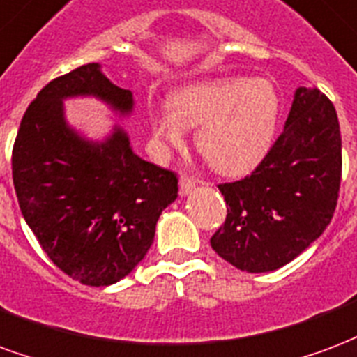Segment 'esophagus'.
<instances>
[{"label":"esophagus","mask_w":357,"mask_h":357,"mask_svg":"<svg viewBox=\"0 0 357 357\" xmlns=\"http://www.w3.org/2000/svg\"><path fill=\"white\" fill-rule=\"evenodd\" d=\"M197 185H199V179H195L192 176L183 174V176L179 178V195H189Z\"/></svg>","instance_id":"34e87169"}]
</instances>
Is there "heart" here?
Here are the masks:
<instances>
[{
    "label": "heart",
    "instance_id": "1",
    "mask_svg": "<svg viewBox=\"0 0 357 357\" xmlns=\"http://www.w3.org/2000/svg\"><path fill=\"white\" fill-rule=\"evenodd\" d=\"M278 121V94L265 79L215 77L181 86L172 105L153 112V128L179 147L185 126H199L195 142L208 165L221 174L250 170L266 151Z\"/></svg>",
    "mask_w": 357,
    "mask_h": 357
}]
</instances>
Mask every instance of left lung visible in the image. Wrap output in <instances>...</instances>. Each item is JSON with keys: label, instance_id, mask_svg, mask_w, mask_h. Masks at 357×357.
Listing matches in <instances>:
<instances>
[{"label": "left lung", "instance_id": "obj_1", "mask_svg": "<svg viewBox=\"0 0 357 357\" xmlns=\"http://www.w3.org/2000/svg\"><path fill=\"white\" fill-rule=\"evenodd\" d=\"M340 145L331 100L297 89L286 126L257 168L218 185L227 218L210 242L219 257L245 273H268L305 252L337 208Z\"/></svg>", "mask_w": 357, "mask_h": 357}]
</instances>
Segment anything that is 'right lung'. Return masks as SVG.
<instances>
[{"label":"right lung","instance_id":"1","mask_svg":"<svg viewBox=\"0 0 357 357\" xmlns=\"http://www.w3.org/2000/svg\"><path fill=\"white\" fill-rule=\"evenodd\" d=\"M96 96L121 115L132 92L100 64L52 79L28 105L13 145V183L49 259L84 286H112L144 259L158 215L178 199V176L132 151L123 128L89 142L68 126L62 100Z\"/></svg>","mask_w":357,"mask_h":357}]
</instances>
